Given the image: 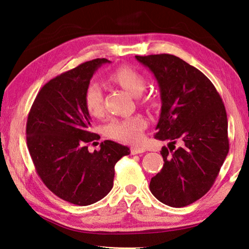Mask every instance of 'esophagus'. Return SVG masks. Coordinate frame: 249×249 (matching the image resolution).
<instances>
[{
	"mask_svg": "<svg viewBox=\"0 0 249 249\" xmlns=\"http://www.w3.org/2000/svg\"><path fill=\"white\" fill-rule=\"evenodd\" d=\"M144 152H145V149L143 147H140V146H133L131 148V154L132 155H138V154H142Z\"/></svg>",
	"mask_w": 249,
	"mask_h": 249,
	"instance_id": "34e87169",
	"label": "esophagus"
}]
</instances>
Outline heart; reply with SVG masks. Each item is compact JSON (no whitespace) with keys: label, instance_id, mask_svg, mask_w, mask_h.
<instances>
[{"label":"heart","instance_id":"obj_1","mask_svg":"<svg viewBox=\"0 0 249 249\" xmlns=\"http://www.w3.org/2000/svg\"><path fill=\"white\" fill-rule=\"evenodd\" d=\"M110 80L124 88L126 92L137 97L146 87V80L137 70L130 66H122L110 74ZM143 102L155 105L152 96H144ZM84 103L87 111L94 117H100L104 113V95L101 85L91 82L84 92ZM146 127V120L136 115L124 119H112L106 125V134L110 138L126 143H138L142 140V133Z\"/></svg>","mask_w":249,"mask_h":249}]
</instances>
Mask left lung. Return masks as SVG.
<instances>
[{"label":"left lung","mask_w":249,"mask_h":249,"mask_svg":"<svg viewBox=\"0 0 249 249\" xmlns=\"http://www.w3.org/2000/svg\"><path fill=\"white\" fill-rule=\"evenodd\" d=\"M135 58L154 73L160 88L155 138L169 141L149 190L165 205L188 206L211 189L228 156L227 111L212 82L184 60L169 54Z\"/></svg>","instance_id":"1"}]
</instances>
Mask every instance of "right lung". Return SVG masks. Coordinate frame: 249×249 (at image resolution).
<instances>
[{"mask_svg":"<svg viewBox=\"0 0 249 249\" xmlns=\"http://www.w3.org/2000/svg\"><path fill=\"white\" fill-rule=\"evenodd\" d=\"M107 59H94L52 79L37 94L27 120V145L35 169L49 189L73 205L89 206L111 191L114 166L130 148L102 142L99 152L88 144L100 139L90 131L91 117L84 92Z\"/></svg>","mask_w":249,"mask_h":249,"instance_id":"1","label":"right lung"}]
</instances>
